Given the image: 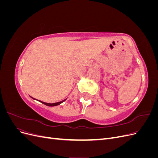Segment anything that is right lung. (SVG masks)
I'll list each match as a JSON object with an SVG mask.
<instances>
[{"mask_svg":"<svg viewBox=\"0 0 158 158\" xmlns=\"http://www.w3.org/2000/svg\"><path fill=\"white\" fill-rule=\"evenodd\" d=\"M31 98H33L32 97H31ZM33 99H34V98H33ZM66 99H64L63 101H61V102H56V103H45V102H41V101H40V100H38V101L39 102H40L41 103H44V104H45V106H50V107H53V106H59V105H60V103H62L63 102H64L65 100H66Z\"/></svg>","mask_w":158,"mask_h":158,"instance_id":"obj_1","label":"right lung"}]
</instances>
